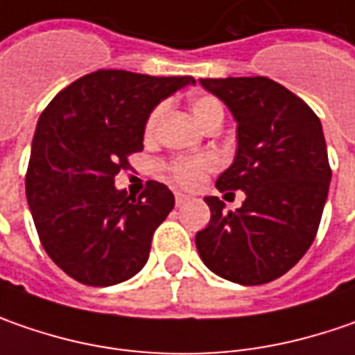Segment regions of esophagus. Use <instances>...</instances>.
<instances>
[{"instance_id": "34e87169", "label": "esophagus", "mask_w": 355, "mask_h": 355, "mask_svg": "<svg viewBox=\"0 0 355 355\" xmlns=\"http://www.w3.org/2000/svg\"><path fill=\"white\" fill-rule=\"evenodd\" d=\"M191 200V196L184 193H175V202H177V207H182V205H187Z\"/></svg>"}]
</instances>
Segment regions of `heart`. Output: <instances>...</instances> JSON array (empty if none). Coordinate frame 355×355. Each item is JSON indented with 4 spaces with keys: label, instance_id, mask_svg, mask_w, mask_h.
<instances>
[{
    "label": "heart",
    "instance_id": "b5f03b06",
    "mask_svg": "<svg viewBox=\"0 0 355 355\" xmlns=\"http://www.w3.org/2000/svg\"><path fill=\"white\" fill-rule=\"evenodd\" d=\"M191 111H193L194 119L202 125V127H210L212 123L224 119V107L220 101L212 95H200L191 103ZM162 113H164V103H159L150 109L145 121V135L150 137L155 135L159 121H161ZM216 168V159L212 155H198V157H182V159H173L161 164V171L175 180L180 187H196L207 173Z\"/></svg>",
    "mask_w": 355,
    "mask_h": 355
}]
</instances>
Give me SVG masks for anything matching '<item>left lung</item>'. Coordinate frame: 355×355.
<instances>
[{"label":"left lung","mask_w":355,"mask_h":355,"mask_svg":"<svg viewBox=\"0 0 355 355\" xmlns=\"http://www.w3.org/2000/svg\"><path fill=\"white\" fill-rule=\"evenodd\" d=\"M226 103L239 127L234 162L216 178L220 193L244 191L242 207L224 210L208 196L210 223L196 248L214 274L258 286L280 278L314 242L331 168L318 115L268 77L200 79Z\"/></svg>","instance_id":"obj_1"}]
</instances>
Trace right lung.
Listing matches in <instances>:
<instances>
[{"label": "right lung", "mask_w": 355, "mask_h": 355, "mask_svg": "<svg viewBox=\"0 0 355 355\" xmlns=\"http://www.w3.org/2000/svg\"><path fill=\"white\" fill-rule=\"evenodd\" d=\"M189 83L191 75L99 69L59 91L39 116L25 194L45 252L73 280L113 286L147 264L175 196L148 180L135 198L116 191L115 175L143 150L150 109Z\"/></svg>", "instance_id": "right-lung-1"}]
</instances>
